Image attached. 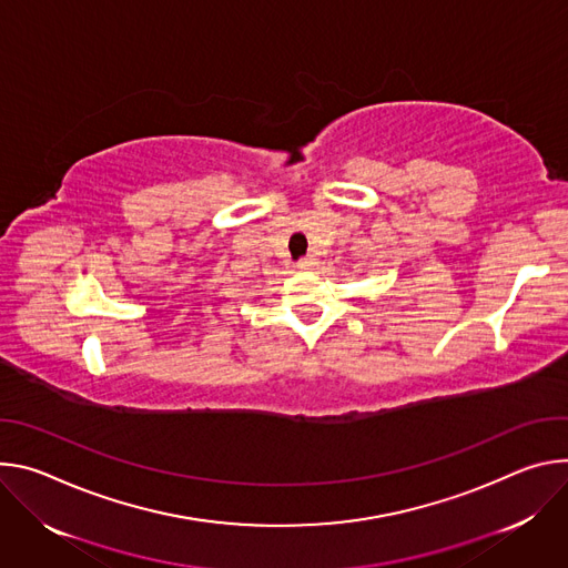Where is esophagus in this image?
<instances>
[{
  "instance_id": "1",
  "label": "esophagus",
  "mask_w": 568,
  "mask_h": 568,
  "mask_svg": "<svg viewBox=\"0 0 568 568\" xmlns=\"http://www.w3.org/2000/svg\"><path fill=\"white\" fill-rule=\"evenodd\" d=\"M316 266H318V260H316V257H304V260L297 262V268H300V271H313Z\"/></svg>"
}]
</instances>
